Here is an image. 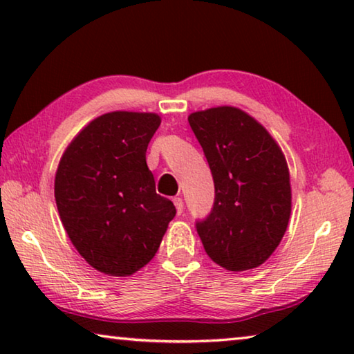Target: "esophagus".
Instances as JSON below:
<instances>
[{"label": "esophagus", "mask_w": 354, "mask_h": 354, "mask_svg": "<svg viewBox=\"0 0 354 354\" xmlns=\"http://www.w3.org/2000/svg\"><path fill=\"white\" fill-rule=\"evenodd\" d=\"M173 203H175V207H176V212L181 215L183 214V209H184V203H183V198H179V196H176L175 200H173Z\"/></svg>", "instance_id": "obj_1"}]
</instances>
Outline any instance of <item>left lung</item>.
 <instances>
[{"instance_id": "1", "label": "left lung", "mask_w": 354, "mask_h": 354, "mask_svg": "<svg viewBox=\"0 0 354 354\" xmlns=\"http://www.w3.org/2000/svg\"><path fill=\"white\" fill-rule=\"evenodd\" d=\"M215 185L214 207L196 223L207 256L230 272L259 267L283 241L292 211L283 149L247 112L232 106L189 115Z\"/></svg>"}]
</instances>
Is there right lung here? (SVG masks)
I'll return each mask as SVG.
<instances>
[{
	"instance_id": "1",
	"label": "right lung",
	"mask_w": 354,
	"mask_h": 354,
	"mask_svg": "<svg viewBox=\"0 0 354 354\" xmlns=\"http://www.w3.org/2000/svg\"><path fill=\"white\" fill-rule=\"evenodd\" d=\"M153 112H107L76 134L59 160L55 198L84 259L109 277H131L153 259L176 209L156 194L147 148Z\"/></svg>"
}]
</instances>
